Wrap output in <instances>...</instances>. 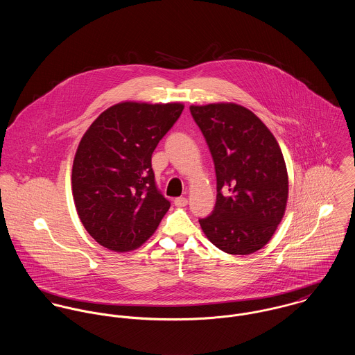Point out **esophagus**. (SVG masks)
<instances>
[{"label": "esophagus", "mask_w": 355, "mask_h": 355, "mask_svg": "<svg viewBox=\"0 0 355 355\" xmlns=\"http://www.w3.org/2000/svg\"><path fill=\"white\" fill-rule=\"evenodd\" d=\"M173 202H175L176 206L183 207V206H186V205H187L189 201H187V198H184V197H179V198H175V201H173Z\"/></svg>", "instance_id": "obj_1"}]
</instances>
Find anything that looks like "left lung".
Segmentation results:
<instances>
[{"label":"left lung","mask_w":355,"mask_h":355,"mask_svg":"<svg viewBox=\"0 0 355 355\" xmlns=\"http://www.w3.org/2000/svg\"><path fill=\"white\" fill-rule=\"evenodd\" d=\"M191 114L211 153L217 197L200 224L224 253L248 255L262 249L280 224L288 200V173L269 128L234 102L191 105Z\"/></svg>","instance_id":"left-lung-1"}]
</instances>
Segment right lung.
<instances>
[{
    "instance_id": "add662e5",
    "label": "right lung",
    "mask_w": 355,
    "mask_h": 355,
    "mask_svg": "<svg viewBox=\"0 0 355 355\" xmlns=\"http://www.w3.org/2000/svg\"><path fill=\"white\" fill-rule=\"evenodd\" d=\"M180 102H119L93 121L72 165L78 216L101 246L117 253L141 248L171 203L155 187L152 154L183 112Z\"/></svg>"
}]
</instances>
